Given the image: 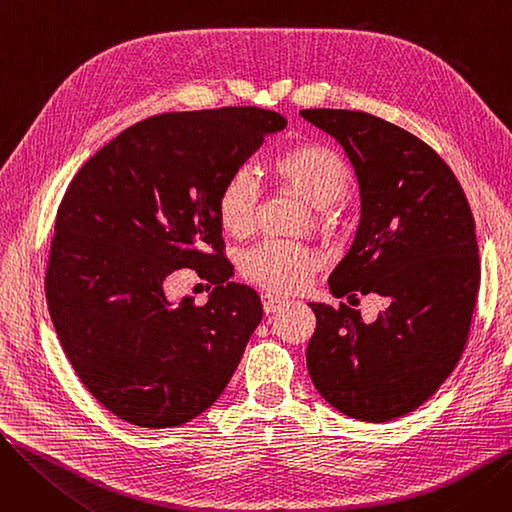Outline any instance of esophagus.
<instances>
[{"instance_id": "1", "label": "esophagus", "mask_w": 512, "mask_h": 512, "mask_svg": "<svg viewBox=\"0 0 512 512\" xmlns=\"http://www.w3.org/2000/svg\"><path fill=\"white\" fill-rule=\"evenodd\" d=\"M261 301H263V309H265V313H276V311H280V309L286 305V301H284V299L274 297V294H270V292L263 294Z\"/></svg>"}]
</instances>
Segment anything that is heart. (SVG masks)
Returning <instances> with one entry per match:
<instances>
[{"label": "heart", "mask_w": 512, "mask_h": 512, "mask_svg": "<svg viewBox=\"0 0 512 512\" xmlns=\"http://www.w3.org/2000/svg\"><path fill=\"white\" fill-rule=\"evenodd\" d=\"M272 174L282 188L309 203L315 220L326 222L330 207L340 203L353 184L351 166L332 147L301 143L280 153ZM259 203V182L251 168L234 170L220 186L215 211L222 228L232 236H245ZM319 255L301 242L267 240L247 251L240 259V272L249 282L276 292L292 294L301 290L317 270Z\"/></svg>", "instance_id": "b5f03b06"}]
</instances>
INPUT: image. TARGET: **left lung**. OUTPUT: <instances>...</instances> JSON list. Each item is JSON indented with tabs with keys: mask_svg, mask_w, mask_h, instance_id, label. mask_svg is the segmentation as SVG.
Masks as SVG:
<instances>
[{
	"mask_svg": "<svg viewBox=\"0 0 512 512\" xmlns=\"http://www.w3.org/2000/svg\"><path fill=\"white\" fill-rule=\"evenodd\" d=\"M301 116L342 145L361 193L330 292L388 301L371 324L344 303H309L317 326L307 369L334 409L384 423L423 405L463 355L479 290L475 220L446 161L415 134L351 110Z\"/></svg>",
	"mask_w": 512,
	"mask_h": 512,
	"instance_id": "1",
	"label": "left lung"
}]
</instances>
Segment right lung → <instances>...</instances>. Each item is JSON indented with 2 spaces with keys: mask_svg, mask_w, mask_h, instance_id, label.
<instances>
[{
  "mask_svg": "<svg viewBox=\"0 0 512 512\" xmlns=\"http://www.w3.org/2000/svg\"><path fill=\"white\" fill-rule=\"evenodd\" d=\"M286 118L259 107L170 112L120 132L78 170L56 218L47 307L76 375L101 405L149 429L184 425L228 386L263 307L228 282L222 182ZM180 266L216 284L172 304Z\"/></svg>",
  "mask_w": 512,
  "mask_h": 512,
  "instance_id": "1",
  "label": "right lung"
}]
</instances>
